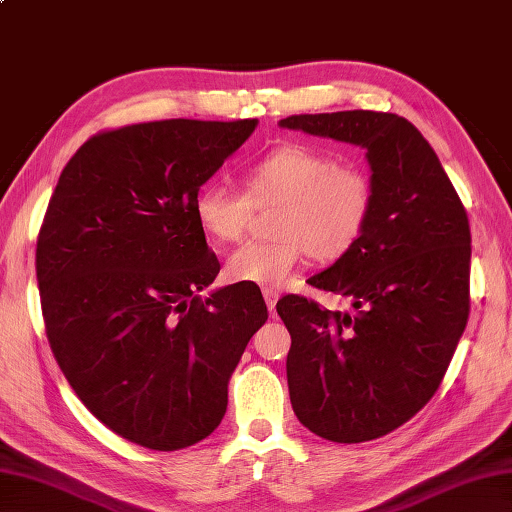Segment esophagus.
Returning a JSON list of instances; mask_svg holds the SVG:
<instances>
[{"label": "esophagus", "mask_w": 512, "mask_h": 512, "mask_svg": "<svg viewBox=\"0 0 512 512\" xmlns=\"http://www.w3.org/2000/svg\"><path fill=\"white\" fill-rule=\"evenodd\" d=\"M263 295H265V302H267V308H269V313L273 315L276 313V304H278V291H273V289H269V286H265L263 289Z\"/></svg>", "instance_id": "esophagus-1"}]
</instances>
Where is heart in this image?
Instances as JSON below:
<instances>
[{"instance_id":"1","label":"heart","mask_w":512,"mask_h":512,"mask_svg":"<svg viewBox=\"0 0 512 512\" xmlns=\"http://www.w3.org/2000/svg\"><path fill=\"white\" fill-rule=\"evenodd\" d=\"M243 182L245 195L208 184L193 199L199 228L219 243L239 241L254 208L276 206V239L243 243L228 256L234 282L282 286L308 254L321 263L343 258L365 234L376 204L365 169L304 143L271 149L247 167Z\"/></svg>"}]
</instances>
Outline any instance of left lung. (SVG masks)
Listing matches in <instances>:
<instances>
[{"label": "left lung", "mask_w": 512, "mask_h": 512, "mask_svg": "<svg viewBox=\"0 0 512 512\" xmlns=\"http://www.w3.org/2000/svg\"><path fill=\"white\" fill-rule=\"evenodd\" d=\"M282 128L367 149L376 204L360 241L308 280L354 313L286 295V380L297 419L334 443L400 428L439 389L469 319L467 210L430 143L391 112L291 115Z\"/></svg>", "instance_id": "8db88e82"}]
</instances>
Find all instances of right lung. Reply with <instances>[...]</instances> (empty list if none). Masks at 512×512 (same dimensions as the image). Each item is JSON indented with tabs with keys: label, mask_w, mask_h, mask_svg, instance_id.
<instances>
[{
	"label": "right lung",
	"mask_w": 512,
	"mask_h": 512,
	"mask_svg": "<svg viewBox=\"0 0 512 512\" xmlns=\"http://www.w3.org/2000/svg\"><path fill=\"white\" fill-rule=\"evenodd\" d=\"M256 119H165L91 136L49 199L36 241L45 332L82 404L123 439L173 452L206 439L267 321L256 286L213 284L193 199Z\"/></svg>",
	"instance_id": "1"
}]
</instances>
